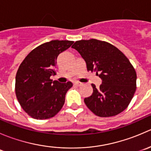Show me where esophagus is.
<instances>
[{
  "label": "esophagus",
  "mask_w": 151,
  "mask_h": 151,
  "mask_svg": "<svg viewBox=\"0 0 151 151\" xmlns=\"http://www.w3.org/2000/svg\"><path fill=\"white\" fill-rule=\"evenodd\" d=\"M74 85H76V86H80V85H83V83H80V82H74Z\"/></svg>",
  "instance_id": "obj_1"
}]
</instances>
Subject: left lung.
<instances>
[{
	"label": "left lung",
	"instance_id": "left-lung-1",
	"mask_svg": "<svg viewBox=\"0 0 151 151\" xmlns=\"http://www.w3.org/2000/svg\"><path fill=\"white\" fill-rule=\"evenodd\" d=\"M81 55L88 71L101 79L99 88L92 84V95L86 106L99 117L115 116L129 106L136 91L137 74L124 54L108 42L97 39L77 41L72 45Z\"/></svg>",
	"mask_w": 151,
	"mask_h": 151
}]
</instances>
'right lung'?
<instances>
[{"label":"right lung","instance_id":"obj_1","mask_svg":"<svg viewBox=\"0 0 151 151\" xmlns=\"http://www.w3.org/2000/svg\"><path fill=\"white\" fill-rule=\"evenodd\" d=\"M72 41L52 40L32 50L19 66L15 80V93L19 104L31 118L38 120L54 117L63 107L71 82L52 81L60 53L69 48Z\"/></svg>","mask_w":151,"mask_h":151}]
</instances>
